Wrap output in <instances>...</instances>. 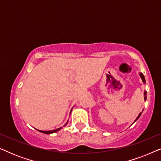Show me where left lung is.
I'll return each mask as SVG.
<instances>
[{"label": "left lung", "instance_id": "obj_1", "mask_svg": "<svg viewBox=\"0 0 161 161\" xmlns=\"http://www.w3.org/2000/svg\"><path fill=\"white\" fill-rule=\"evenodd\" d=\"M140 76H141V78H142V80H143V82L145 83V78H144V75H143L142 73H140ZM146 94H147V92H144V95H146ZM146 98H147V97L145 96V97H144V100H146ZM141 114H142V113H140V114H139V115L138 116V117H137V119H136V121L137 120L138 118H139V116H141ZM136 121H135V122H136Z\"/></svg>", "mask_w": 161, "mask_h": 161}]
</instances>
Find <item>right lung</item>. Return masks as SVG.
Returning a JSON list of instances; mask_svg holds the SVG:
<instances>
[{"label": "right lung", "instance_id": "1", "mask_svg": "<svg viewBox=\"0 0 161 161\" xmlns=\"http://www.w3.org/2000/svg\"><path fill=\"white\" fill-rule=\"evenodd\" d=\"M67 122L66 123L65 125H67ZM65 125H64V126H65ZM61 128V127H60V128H58V129H56V130H50V131H43V130H39V132H41V133H45V134H50V133H56L57 131L60 130Z\"/></svg>", "mask_w": 161, "mask_h": 161}]
</instances>
